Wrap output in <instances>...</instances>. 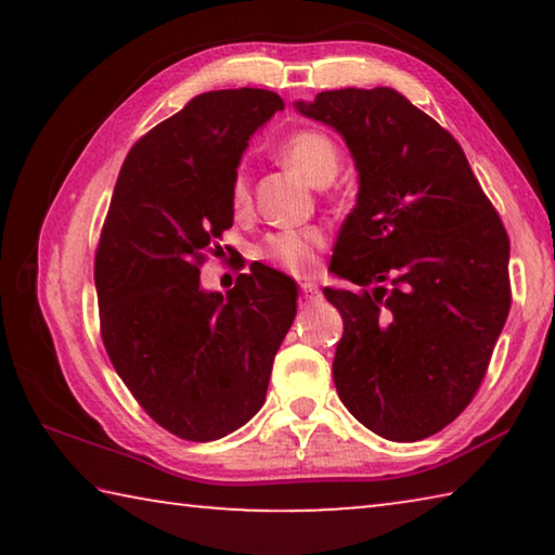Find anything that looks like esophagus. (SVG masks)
<instances>
[{
	"label": "esophagus",
	"mask_w": 555,
	"mask_h": 555,
	"mask_svg": "<svg viewBox=\"0 0 555 555\" xmlns=\"http://www.w3.org/2000/svg\"><path fill=\"white\" fill-rule=\"evenodd\" d=\"M323 296H321V288H318L315 284H300V300H304V304H318V300H321Z\"/></svg>",
	"instance_id": "esophagus-1"
}]
</instances>
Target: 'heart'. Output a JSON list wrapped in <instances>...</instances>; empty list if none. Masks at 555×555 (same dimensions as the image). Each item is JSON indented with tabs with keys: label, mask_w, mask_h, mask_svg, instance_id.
Returning a JSON list of instances; mask_svg holds the SVG:
<instances>
[{
	"label": "heart",
	"mask_w": 555,
	"mask_h": 555,
	"mask_svg": "<svg viewBox=\"0 0 555 555\" xmlns=\"http://www.w3.org/2000/svg\"><path fill=\"white\" fill-rule=\"evenodd\" d=\"M281 156L284 162L294 168L296 173L306 178L313 185H327L335 178L337 168H340V152H337L335 142L323 131L304 129L291 134L284 146H281ZM232 205L234 208H247L249 203V178L244 168H240L232 178ZM325 244L323 232L318 230H284L276 234H269L261 247L264 259L274 261V264L284 267L294 274H308L315 267V251Z\"/></svg>",
	"instance_id": "obj_1"
}]
</instances>
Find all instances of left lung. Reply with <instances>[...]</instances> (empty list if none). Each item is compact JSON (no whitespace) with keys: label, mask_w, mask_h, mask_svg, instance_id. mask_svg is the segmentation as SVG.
Wrapping results in <instances>:
<instances>
[{"label":"left lung","mask_w":555,"mask_h":555,"mask_svg":"<svg viewBox=\"0 0 555 555\" xmlns=\"http://www.w3.org/2000/svg\"><path fill=\"white\" fill-rule=\"evenodd\" d=\"M333 127L360 173L325 288L345 331L333 379L374 434L413 443L455 421L485 379L512 306L509 237L450 131L391 88L296 102Z\"/></svg>","instance_id":"1"}]
</instances>
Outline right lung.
<instances>
[{
	"mask_svg": "<svg viewBox=\"0 0 555 555\" xmlns=\"http://www.w3.org/2000/svg\"><path fill=\"white\" fill-rule=\"evenodd\" d=\"M279 109L284 100L259 88L193 98L129 149L102 224L95 288L109 362L158 426L195 443L261 409L296 318V281L259 261L228 296L201 286L203 251L232 228L242 152Z\"/></svg>",
	"mask_w": 555,
	"mask_h": 555,
	"instance_id": "obj_1",
	"label": "right lung"
}]
</instances>
